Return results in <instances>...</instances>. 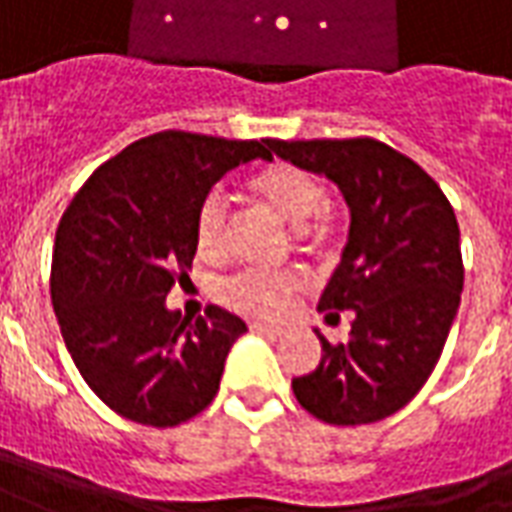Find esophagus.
I'll use <instances>...</instances> for the list:
<instances>
[{
  "mask_svg": "<svg viewBox=\"0 0 512 512\" xmlns=\"http://www.w3.org/2000/svg\"><path fill=\"white\" fill-rule=\"evenodd\" d=\"M249 330L260 332V335H271V338L282 335V327H274V324H263V321H252V324H249Z\"/></svg>",
  "mask_w": 512,
  "mask_h": 512,
  "instance_id": "1",
  "label": "esophagus"
}]
</instances>
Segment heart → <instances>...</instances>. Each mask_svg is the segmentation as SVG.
<instances>
[{"label": "heart", "mask_w": 512, "mask_h": 512, "mask_svg": "<svg viewBox=\"0 0 512 512\" xmlns=\"http://www.w3.org/2000/svg\"><path fill=\"white\" fill-rule=\"evenodd\" d=\"M249 191L257 202L274 210L282 221L299 227V238L313 249H321L335 235V219L324 210V188L310 171L293 163H271L249 180ZM196 246L205 257H219L227 249L230 235V213L219 194L202 199L196 210ZM302 288L299 274L293 271H241L221 285V299L246 316L277 318L291 305L293 293Z\"/></svg>", "instance_id": "obj_1"}]
</instances>
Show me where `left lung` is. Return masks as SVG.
Instances as JSON below:
<instances>
[{
  "label": "left lung",
  "mask_w": 512,
  "mask_h": 512,
  "mask_svg": "<svg viewBox=\"0 0 512 512\" xmlns=\"http://www.w3.org/2000/svg\"><path fill=\"white\" fill-rule=\"evenodd\" d=\"M293 166L327 174L349 205V241L318 310L346 343L321 341V363L293 377V396L335 427L391 416L421 391L449 338L463 291L455 210L438 182L377 138L268 141Z\"/></svg>",
  "instance_id": "8db88e82"
}]
</instances>
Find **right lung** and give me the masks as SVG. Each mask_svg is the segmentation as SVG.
Returning a JSON list of instances; mask_svg holds the SVG:
<instances>
[{
	"label": "right lung",
	"instance_id": "right-lung-1",
	"mask_svg": "<svg viewBox=\"0 0 512 512\" xmlns=\"http://www.w3.org/2000/svg\"><path fill=\"white\" fill-rule=\"evenodd\" d=\"M255 157H271L268 138L155 132L102 163L57 224L49 280L57 324L82 380L119 416L177 427L219 393L246 324L219 305L182 318L166 296L188 277L202 199Z\"/></svg>",
	"mask_w": 512,
	"mask_h": 512
}]
</instances>
